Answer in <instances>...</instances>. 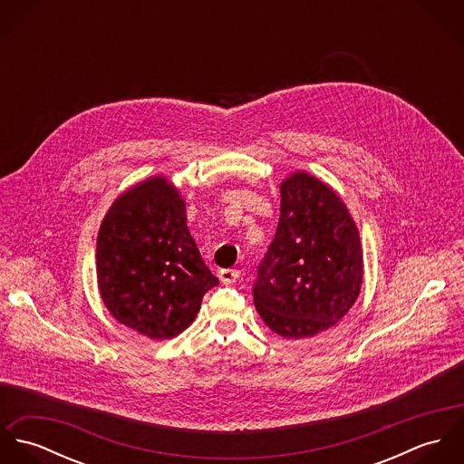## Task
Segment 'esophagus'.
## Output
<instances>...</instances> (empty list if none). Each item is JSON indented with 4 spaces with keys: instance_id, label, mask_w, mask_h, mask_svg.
<instances>
[{
    "instance_id": "obj_1",
    "label": "esophagus",
    "mask_w": 464,
    "mask_h": 464,
    "mask_svg": "<svg viewBox=\"0 0 464 464\" xmlns=\"http://www.w3.org/2000/svg\"><path fill=\"white\" fill-rule=\"evenodd\" d=\"M239 275H241L239 269H230V267L219 269V273H218V276H219V280H221L223 284H234V282L239 278Z\"/></svg>"
}]
</instances>
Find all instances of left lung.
I'll use <instances>...</instances> for the list:
<instances>
[{"instance_id": "left-lung-1", "label": "left lung", "mask_w": 464, "mask_h": 464, "mask_svg": "<svg viewBox=\"0 0 464 464\" xmlns=\"http://www.w3.org/2000/svg\"><path fill=\"white\" fill-rule=\"evenodd\" d=\"M280 197L276 232L257 266L254 304L278 335L311 337L335 325L357 300L359 232L339 197L307 173L287 179Z\"/></svg>"}]
</instances>
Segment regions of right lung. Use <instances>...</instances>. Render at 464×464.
<instances>
[{"instance_id": "1", "label": "right lung", "mask_w": 464, "mask_h": 464, "mask_svg": "<svg viewBox=\"0 0 464 464\" xmlns=\"http://www.w3.org/2000/svg\"><path fill=\"white\" fill-rule=\"evenodd\" d=\"M186 205L164 179H150L114 201L96 245L102 298L123 325L169 339L197 318L218 284L186 223Z\"/></svg>"}]
</instances>
